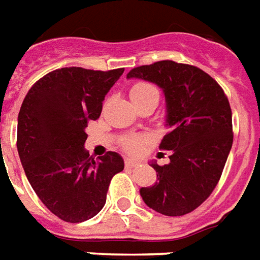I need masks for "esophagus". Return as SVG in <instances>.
Instances as JSON below:
<instances>
[{
	"instance_id": "34e87169",
	"label": "esophagus",
	"mask_w": 260,
	"mask_h": 260,
	"mask_svg": "<svg viewBox=\"0 0 260 260\" xmlns=\"http://www.w3.org/2000/svg\"><path fill=\"white\" fill-rule=\"evenodd\" d=\"M138 164V161L134 158H125V167L126 168H132V167H135Z\"/></svg>"
}]
</instances>
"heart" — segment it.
Here are the masks:
<instances>
[{
	"instance_id": "1",
	"label": "heart",
	"mask_w": 260,
	"mask_h": 260,
	"mask_svg": "<svg viewBox=\"0 0 260 260\" xmlns=\"http://www.w3.org/2000/svg\"><path fill=\"white\" fill-rule=\"evenodd\" d=\"M129 98L131 101H132V103L150 101V99L158 103L159 92L158 89H157L154 85H151V84L139 82V84H135V85L131 88ZM122 146H124V149L128 150V151H136V150H139V147L142 146V139H139V138H126V139L124 140Z\"/></svg>"
}]
</instances>
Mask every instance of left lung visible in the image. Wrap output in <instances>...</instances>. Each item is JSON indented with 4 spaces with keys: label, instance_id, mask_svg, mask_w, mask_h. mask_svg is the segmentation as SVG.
<instances>
[{
    "label": "left lung",
    "instance_id": "left-lung-1",
    "mask_svg": "<svg viewBox=\"0 0 260 260\" xmlns=\"http://www.w3.org/2000/svg\"><path fill=\"white\" fill-rule=\"evenodd\" d=\"M126 78L159 86L165 96L169 132L159 149L169 162L150 165L157 182L139 190L149 208L167 216L191 212L218 184L233 145L232 109L223 89L199 67L172 60L135 67Z\"/></svg>",
    "mask_w": 260,
    "mask_h": 260
}]
</instances>
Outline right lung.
Wrapping results in <instances>:
<instances>
[{
  "label": "right lung",
  "instance_id": "1",
  "mask_svg": "<svg viewBox=\"0 0 260 260\" xmlns=\"http://www.w3.org/2000/svg\"><path fill=\"white\" fill-rule=\"evenodd\" d=\"M124 69L64 67L30 88L17 117V151L38 199L57 218L80 223L105 207L111 178L124 169L118 153L92 158L84 145L88 121Z\"/></svg>",
  "mask_w": 260,
  "mask_h": 260
}]
</instances>
